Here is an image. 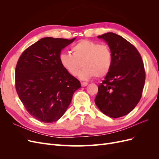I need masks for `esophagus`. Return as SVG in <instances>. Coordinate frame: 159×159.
Masks as SVG:
<instances>
[{
    "mask_svg": "<svg viewBox=\"0 0 159 159\" xmlns=\"http://www.w3.org/2000/svg\"><path fill=\"white\" fill-rule=\"evenodd\" d=\"M81 86H82V87H85V86L88 85V83L87 82H81Z\"/></svg>",
    "mask_w": 159,
    "mask_h": 159,
    "instance_id": "obj_1",
    "label": "esophagus"
}]
</instances>
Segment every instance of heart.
<instances>
[{
    "mask_svg": "<svg viewBox=\"0 0 159 159\" xmlns=\"http://www.w3.org/2000/svg\"><path fill=\"white\" fill-rule=\"evenodd\" d=\"M70 53H61L60 61L62 67L71 75L79 74L82 80L93 77L102 78L107 75L113 66V53L107 44L83 40L71 48ZM83 65H81V64Z\"/></svg>",
    "mask_w": 159,
    "mask_h": 159,
    "instance_id": "1",
    "label": "heart"
}]
</instances>
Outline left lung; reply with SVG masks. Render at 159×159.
Instances as JSON below:
<instances>
[{"label":"left lung","mask_w":159,"mask_h":159,"mask_svg":"<svg viewBox=\"0 0 159 159\" xmlns=\"http://www.w3.org/2000/svg\"><path fill=\"white\" fill-rule=\"evenodd\" d=\"M107 42L113 53V66L98 86L95 103L105 115L112 118L124 116L140 101L145 81L141 54L121 36L107 32L98 36Z\"/></svg>","instance_id":"obj_1"}]
</instances>
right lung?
Returning a JSON list of instances; mask_svg holds the SVG:
<instances>
[{"instance_id":"add662e5","label":"right lung","mask_w":159,"mask_h":159,"mask_svg":"<svg viewBox=\"0 0 159 159\" xmlns=\"http://www.w3.org/2000/svg\"><path fill=\"white\" fill-rule=\"evenodd\" d=\"M75 40L43 38L26 48L15 69L19 98L33 117L44 123L57 121L70 105L80 81L60 64L61 50Z\"/></svg>"}]
</instances>
